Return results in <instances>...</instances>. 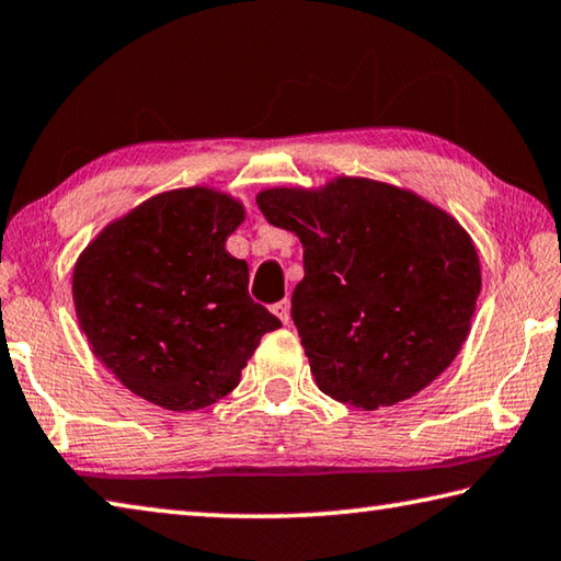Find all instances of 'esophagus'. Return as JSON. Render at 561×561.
<instances>
[{"label":"esophagus","mask_w":561,"mask_h":561,"mask_svg":"<svg viewBox=\"0 0 561 561\" xmlns=\"http://www.w3.org/2000/svg\"><path fill=\"white\" fill-rule=\"evenodd\" d=\"M271 310H273V316L283 322V325H288V322H290V302L288 300L275 302Z\"/></svg>","instance_id":"obj_1"}]
</instances>
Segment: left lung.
Returning a JSON list of instances; mask_svg holds the SVG:
<instances>
[{"label": "left lung", "mask_w": 561, "mask_h": 561, "mask_svg": "<svg viewBox=\"0 0 561 561\" xmlns=\"http://www.w3.org/2000/svg\"><path fill=\"white\" fill-rule=\"evenodd\" d=\"M268 224L302 243L290 316L328 397L375 411L419 394L463 347L480 261L456 219L391 184L265 190Z\"/></svg>", "instance_id": "1"}]
</instances>
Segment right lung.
Returning a JSON list of instances; mask_svg holds the SVG:
<instances>
[{
  "mask_svg": "<svg viewBox=\"0 0 561 561\" xmlns=\"http://www.w3.org/2000/svg\"><path fill=\"white\" fill-rule=\"evenodd\" d=\"M243 221L231 196L164 192L113 221L73 271V302L93 355L170 411L214 404L239 385L280 320L249 296V265L226 251Z\"/></svg>",
  "mask_w": 561,
  "mask_h": 561,
  "instance_id": "obj_1",
  "label": "right lung"
}]
</instances>
